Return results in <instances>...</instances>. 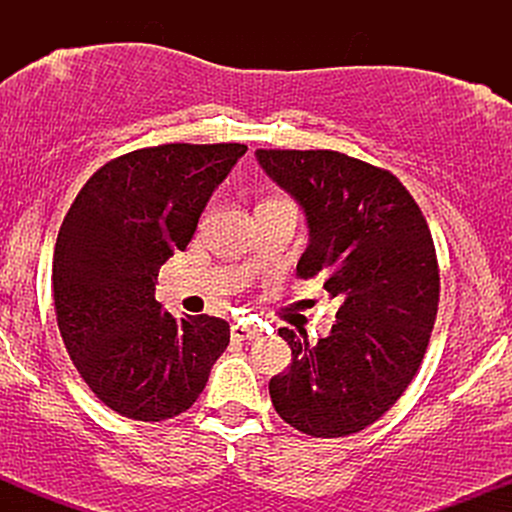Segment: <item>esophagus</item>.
Segmentation results:
<instances>
[{
  "mask_svg": "<svg viewBox=\"0 0 512 512\" xmlns=\"http://www.w3.org/2000/svg\"><path fill=\"white\" fill-rule=\"evenodd\" d=\"M231 337L236 339V342H252V339L260 337V327L248 325V322H236V325L231 327Z\"/></svg>",
  "mask_w": 512,
  "mask_h": 512,
  "instance_id": "1",
  "label": "esophagus"
}]
</instances>
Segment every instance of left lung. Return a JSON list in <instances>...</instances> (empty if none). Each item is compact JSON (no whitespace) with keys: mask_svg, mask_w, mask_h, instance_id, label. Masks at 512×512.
<instances>
[{"mask_svg":"<svg viewBox=\"0 0 512 512\" xmlns=\"http://www.w3.org/2000/svg\"><path fill=\"white\" fill-rule=\"evenodd\" d=\"M257 161L308 216L296 276H322L342 301L317 344L281 327L291 366L269 380L272 404L305 436H351L402 397L424 361L440 301L431 228L385 168L330 149H257Z\"/></svg>","mask_w":512,"mask_h":512,"instance_id":"left-lung-1","label":"left lung"}]
</instances>
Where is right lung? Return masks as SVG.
<instances>
[{
    "label": "right lung",
    "instance_id": "obj_1",
    "mask_svg": "<svg viewBox=\"0 0 512 512\" xmlns=\"http://www.w3.org/2000/svg\"><path fill=\"white\" fill-rule=\"evenodd\" d=\"M245 144H158L101 166L64 216L52 257L57 327L105 407L163 421L197 402L228 342L221 317L175 320L154 298L161 264L185 250L211 192Z\"/></svg>",
    "mask_w": 512,
    "mask_h": 512
}]
</instances>
